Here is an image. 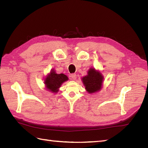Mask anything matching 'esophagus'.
<instances>
[{
	"label": "esophagus",
	"instance_id": "34e87169",
	"mask_svg": "<svg viewBox=\"0 0 148 148\" xmlns=\"http://www.w3.org/2000/svg\"><path fill=\"white\" fill-rule=\"evenodd\" d=\"M71 78L73 80H75V79H76V77H77V76H76V74H71Z\"/></svg>",
	"mask_w": 148,
	"mask_h": 148
}]
</instances>
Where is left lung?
I'll return each instance as SVG.
<instances>
[{
    "label": "left lung",
    "mask_w": 148,
    "mask_h": 148,
    "mask_svg": "<svg viewBox=\"0 0 148 148\" xmlns=\"http://www.w3.org/2000/svg\"><path fill=\"white\" fill-rule=\"evenodd\" d=\"M81 79L85 89L89 93L97 92L102 88L103 77L102 74L94 68L90 69L88 74Z\"/></svg>",
    "instance_id": "8db88e82"
}]
</instances>
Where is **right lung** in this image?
<instances>
[{"label":"right lung","mask_w":148,"mask_h":148,"mask_svg":"<svg viewBox=\"0 0 148 148\" xmlns=\"http://www.w3.org/2000/svg\"><path fill=\"white\" fill-rule=\"evenodd\" d=\"M68 77L64 74H56L54 70H51L50 73L45 79L46 88L53 93L58 92V88L62 84L68 80Z\"/></svg>","instance_id":"add662e5"}]
</instances>
